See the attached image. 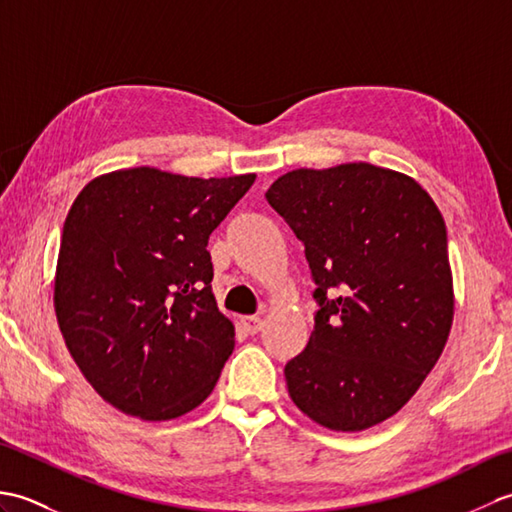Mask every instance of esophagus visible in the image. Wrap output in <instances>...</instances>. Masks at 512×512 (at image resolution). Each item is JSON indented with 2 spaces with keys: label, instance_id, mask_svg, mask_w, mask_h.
<instances>
[{
  "label": "esophagus",
  "instance_id": "1",
  "mask_svg": "<svg viewBox=\"0 0 512 512\" xmlns=\"http://www.w3.org/2000/svg\"><path fill=\"white\" fill-rule=\"evenodd\" d=\"M242 325H244V330H246L248 334H257L259 330L264 328V319H262V317H244V319H242Z\"/></svg>",
  "mask_w": 512,
  "mask_h": 512
}]
</instances>
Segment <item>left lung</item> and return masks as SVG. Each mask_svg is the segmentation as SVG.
<instances>
[{"label":"left lung","mask_w":512,"mask_h":512,"mask_svg":"<svg viewBox=\"0 0 512 512\" xmlns=\"http://www.w3.org/2000/svg\"><path fill=\"white\" fill-rule=\"evenodd\" d=\"M266 200L306 246L319 312L286 365L292 402L332 431L394 416L436 367L455 295L447 226L407 173L369 162L292 169Z\"/></svg>","instance_id":"left-lung-1"}]
</instances>
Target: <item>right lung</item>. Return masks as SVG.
I'll list each match as a JSON object with an SVG mask.
<instances>
[{
	"instance_id": "1",
	"label": "right lung",
	"mask_w": 512,
	"mask_h": 512,
	"mask_svg": "<svg viewBox=\"0 0 512 512\" xmlns=\"http://www.w3.org/2000/svg\"><path fill=\"white\" fill-rule=\"evenodd\" d=\"M255 173H103L72 202L54 273L65 347L105 402L162 422L200 407L235 347L206 250Z\"/></svg>"
}]
</instances>
